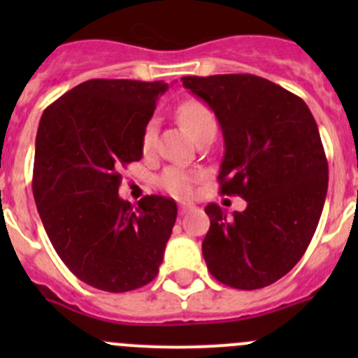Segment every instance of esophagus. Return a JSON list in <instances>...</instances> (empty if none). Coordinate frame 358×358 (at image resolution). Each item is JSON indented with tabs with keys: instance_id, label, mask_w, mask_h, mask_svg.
<instances>
[{
	"instance_id": "34e87169",
	"label": "esophagus",
	"mask_w": 358,
	"mask_h": 358,
	"mask_svg": "<svg viewBox=\"0 0 358 358\" xmlns=\"http://www.w3.org/2000/svg\"><path fill=\"white\" fill-rule=\"evenodd\" d=\"M194 209V206L192 204H189V202H180L178 204V213L180 215H185V213H189V211H192Z\"/></svg>"
}]
</instances>
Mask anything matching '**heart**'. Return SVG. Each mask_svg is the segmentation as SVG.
I'll return each mask as SVG.
<instances>
[{"mask_svg": "<svg viewBox=\"0 0 358 358\" xmlns=\"http://www.w3.org/2000/svg\"><path fill=\"white\" fill-rule=\"evenodd\" d=\"M180 122L183 128L196 138L199 133L208 128H216L215 114L211 109L206 106L201 100H185L180 103L178 110H176ZM156 145V122L149 121L143 128L142 133V150L143 152H150ZM199 176L196 173L185 171L180 168H169L166 169L164 175L161 176V183L169 194L176 197H187L194 192V183L197 182Z\"/></svg>", "mask_w": 358, "mask_h": 358, "instance_id": "heart-1", "label": "heart"}]
</instances>
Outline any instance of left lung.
Returning a JSON list of instances; mask_svg holds the SVG:
<instances>
[{
	"label": "left lung",
	"instance_id": "8db88e82",
	"mask_svg": "<svg viewBox=\"0 0 358 358\" xmlns=\"http://www.w3.org/2000/svg\"><path fill=\"white\" fill-rule=\"evenodd\" d=\"M182 83L222 128L220 190L248 202L232 216L206 206L208 270L236 289L270 286L301 259L322 215L329 168L315 119L299 96L258 76H185Z\"/></svg>",
	"mask_w": 358,
	"mask_h": 358
}]
</instances>
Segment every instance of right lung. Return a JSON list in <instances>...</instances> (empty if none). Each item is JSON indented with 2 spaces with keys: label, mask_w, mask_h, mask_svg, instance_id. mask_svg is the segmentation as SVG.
Listing matches in <instances>:
<instances>
[{
  "label": "right lung",
  "mask_w": 358,
  "mask_h": 358,
  "mask_svg": "<svg viewBox=\"0 0 358 358\" xmlns=\"http://www.w3.org/2000/svg\"><path fill=\"white\" fill-rule=\"evenodd\" d=\"M162 81L90 79L46 107L36 135L32 194L67 268L96 289L126 292L156 279L176 202L119 197V169L143 156L142 133Z\"/></svg>",
  "instance_id": "obj_1"
}]
</instances>
